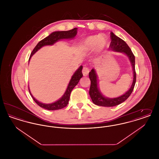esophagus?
<instances>
[{"instance_id": "obj_1", "label": "esophagus", "mask_w": 159, "mask_h": 159, "mask_svg": "<svg viewBox=\"0 0 159 159\" xmlns=\"http://www.w3.org/2000/svg\"><path fill=\"white\" fill-rule=\"evenodd\" d=\"M89 69L88 67H84L82 70V73H83V76H87L89 74Z\"/></svg>"}]
</instances>
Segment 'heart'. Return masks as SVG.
Returning a JSON list of instances; mask_svg holds the SVG:
<instances>
[{
	"instance_id": "obj_1",
	"label": "heart",
	"mask_w": 159,
	"mask_h": 159,
	"mask_svg": "<svg viewBox=\"0 0 159 159\" xmlns=\"http://www.w3.org/2000/svg\"><path fill=\"white\" fill-rule=\"evenodd\" d=\"M107 45V38L99 34L90 36L84 39L80 43V47L84 52H90L95 49L97 54H100L106 49Z\"/></svg>"
}]
</instances>
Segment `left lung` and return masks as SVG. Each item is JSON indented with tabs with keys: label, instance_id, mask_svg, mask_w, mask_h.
<instances>
[{
	"label": "left lung",
	"instance_id": "obj_1",
	"mask_svg": "<svg viewBox=\"0 0 159 159\" xmlns=\"http://www.w3.org/2000/svg\"><path fill=\"white\" fill-rule=\"evenodd\" d=\"M111 43L109 48L113 52H120L125 54L128 58L132 68L133 79L132 82L128 91L119 97L115 98H108L106 97L99 87L98 76L95 68H92L89 73V77L91 80V86L89 89V95L93 104L102 107H114L117 106L128 98L134 90L136 82V73L135 68V56L130 50L127 43L115 35L113 32L110 33Z\"/></svg>",
	"mask_w": 159,
	"mask_h": 159
}]
</instances>
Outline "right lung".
Masks as SVG:
<instances>
[{
  "mask_svg": "<svg viewBox=\"0 0 159 159\" xmlns=\"http://www.w3.org/2000/svg\"><path fill=\"white\" fill-rule=\"evenodd\" d=\"M77 33V28H75L70 30L57 31L52 32L48 37L40 41L38 43V45L36 46V47L34 48V49L33 50L32 52L31 53L30 57L29 60V64L31 57L42 47L45 46L53 45L54 43H55L56 42L60 41L61 40L73 39L75 38ZM82 68H83V66H80L76 70V71L72 75L71 79L70 80L68 86L67 87V89L65 91L64 93L60 98L58 99L56 101L49 104H45V103L41 102L40 101H39L38 99H36L33 96L29 86V92L31 97L33 98V100L35 101V102L38 104V106L41 107L43 108H45L46 110H60L66 107L68 104L70 96L71 91L77 84V83H79L80 79L83 76L82 71Z\"/></svg>",
  "mask_w": 159,
  "mask_h": 159,
  "instance_id": "1",
  "label": "right lung"
}]
</instances>
